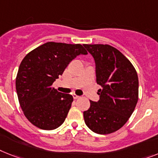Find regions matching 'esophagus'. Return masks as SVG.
I'll list each match as a JSON object with an SVG mask.
<instances>
[{"mask_svg": "<svg viewBox=\"0 0 158 158\" xmlns=\"http://www.w3.org/2000/svg\"><path fill=\"white\" fill-rule=\"evenodd\" d=\"M73 97L74 99H77V98H80V96H78V95H77L74 94H73Z\"/></svg>", "mask_w": 158, "mask_h": 158, "instance_id": "34e87169", "label": "esophagus"}]
</instances>
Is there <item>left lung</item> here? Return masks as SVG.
<instances>
[{
    "label": "left lung",
    "mask_w": 158,
    "mask_h": 158,
    "mask_svg": "<svg viewBox=\"0 0 158 158\" xmlns=\"http://www.w3.org/2000/svg\"><path fill=\"white\" fill-rule=\"evenodd\" d=\"M96 66L99 100L90 101L83 112L85 123L91 131L106 135L127 123L138 101L139 81L131 63L116 48L107 44H84Z\"/></svg>",
    "instance_id": "8db88e82"
}]
</instances>
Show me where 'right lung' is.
I'll return each instance as SVG.
<instances>
[{
  "label": "right lung",
  "mask_w": 158,
  "mask_h": 158,
  "mask_svg": "<svg viewBox=\"0 0 158 158\" xmlns=\"http://www.w3.org/2000/svg\"><path fill=\"white\" fill-rule=\"evenodd\" d=\"M88 54L81 44L48 42L24 57L16 77L18 101L35 127L53 130L64 122L73 98L52 87L73 59Z\"/></svg>",
  "instance_id": "right-lung-1"
}]
</instances>
